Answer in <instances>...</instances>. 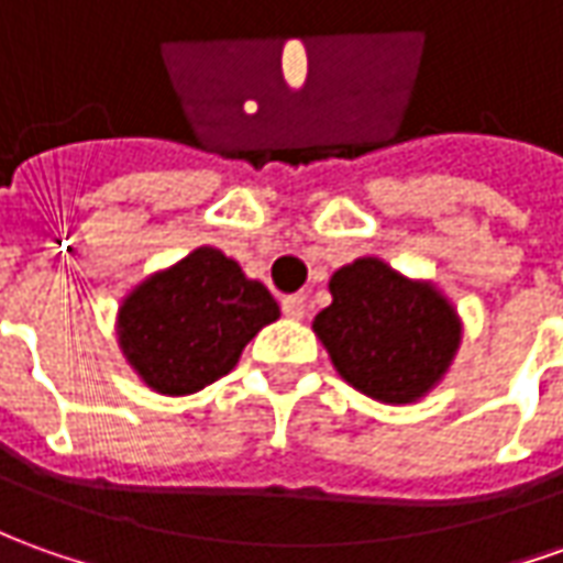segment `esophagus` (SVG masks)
Returning <instances> with one entry per match:
<instances>
[{
	"instance_id": "esophagus-1",
	"label": "esophagus",
	"mask_w": 563,
	"mask_h": 563,
	"mask_svg": "<svg viewBox=\"0 0 563 563\" xmlns=\"http://www.w3.org/2000/svg\"><path fill=\"white\" fill-rule=\"evenodd\" d=\"M280 308H283V313H286V317H292V320H301V317H305V311H308V298L301 296V292H298V296H283Z\"/></svg>"
}]
</instances>
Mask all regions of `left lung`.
<instances>
[{
  "mask_svg": "<svg viewBox=\"0 0 563 563\" xmlns=\"http://www.w3.org/2000/svg\"><path fill=\"white\" fill-rule=\"evenodd\" d=\"M330 292L313 332L347 385L382 404H412L441 382L462 330L434 286L407 280L378 258H357L332 274Z\"/></svg>",
  "mask_w": 563,
  "mask_h": 563,
  "instance_id": "obj_1",
  "label": "left lung"
}]
</instances>
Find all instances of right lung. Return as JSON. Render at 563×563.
<instances>
[{
  "label": "right lung",
  "instance_id": "obj_1",
  "mask_svg": "<svg viewBox=\"0 0 563 563\" xmlns=\"http://www.w3.org/2000/svg\"><path fill=\"white\" fill-rule=\"evenodd\" d=\"M280 308L224 252L202 246L144 280L120 308L125 361L153 391L194 394L228 376Z\"/></svg>",
  "mask_w": 563,
  "mask_h": 563
}]
</instances>
